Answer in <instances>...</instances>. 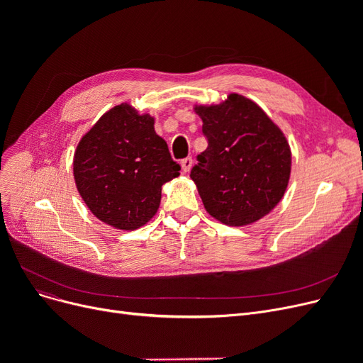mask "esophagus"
<instances>
[{"label":"esophagus","mask_w":363,"mask_h":363,"mask_svg":"<svg viewBox=\"0 0 363 363\" xmlns=\"http://www.w3.org/2000/svg\"><path fill=\"white\" fill-rule=\"evenodd\" d=\"M180 164H182V169H183V172H189V171H191V168H192V157H186V159H183V160L180 162Z\"/></svg>","instance_id":"obj_1"}]
</instances>
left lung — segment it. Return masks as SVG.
<instances>
[{
  "mask_svg": "<svg viewBox=\"0 0 363 363\" xmlns=\"http://www.w3.org/2000/svg\"><path fill=\"white\" fill-rule=\"evenodd\" d=\"M207 148L191 179L206 211L225 225L259 221L286 192L291 148L283 131L262 108L239 94L212 106H195Z\"/></svg>",
  "mask_w": 363,
  "mask_h": 363,
  "instance_id": "8db88e82",
  "label": "left lung"
}]
</instances>
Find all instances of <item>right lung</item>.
Instances as JSON below:
<instances>
[{"mask_svg": "<svg viewBox=\"0 0 363 363\" xmlns=\"http://www.w3.org/2000/svg\"><path fill=\"white\" fill-rule=\"evenodd\" d=\"M77 191L100 221L136 230L156 215L162 186L180 175L155 118L127 103L106 112L74 152Z\"/></svg>", "mask_w": 363, "mask_h": 363, "instance_id": "1", "label": "right lung"}]
</instances>
